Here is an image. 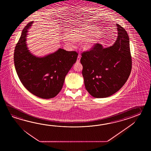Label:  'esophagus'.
Masks as SVG:
<instances>
[{
	"instance_id": "esophagus-1",
	"label": "esophagus",
	"mask_w": 151,
	"mask_h": 151,
	"mask_svg": "<svg viewBox=\"0 0 151 151\" xmlns=\"http://www.w3.org/2000/svg\"><path fill=\"white\" fill-rule=\"evenodd\" d=\"M80 58H81V55H78L77 60V63H79L80 62Z\"/></svg>"
}]
</instances>
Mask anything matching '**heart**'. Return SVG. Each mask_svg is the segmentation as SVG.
Here are the masks:
<instances>
[{"mask_svg": "<svg viewBox=\"0 0 151 151\" xmlns=\"http://www.w3.org/2000/svg\"><path fill=\"white\" fill-rule=\"evenodd\" d=\"M94 26L87 25L81 27L68 29L65 33L66 37H64V42L70 46H73L74 42H78L88 35H90L83 41V47L85 50H90L96 44L99 36V31L97 29L92 30Z\"/></svg>", "mask_w": 151, "mask_h": 151, "instance_id": "obj_1", "label": "heart"}]
</instances>
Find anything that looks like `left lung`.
<instances>
[{"instance_id":"left-lung-1","label":"left lung","mask_w":151,"mask_h":151,"mask_svg":"<svg viewBox=\"0 0 151 151\" xmlns=\"http://www.w3.org/2000/svg\"><path fill=\"white\" fill-rule=\"evenodd\" d=\"M115 42L104 48L96 44L83 52L80 59L82 74L88 92L96 98H106L118 91L128 79L132 69L129 39L125 29L116 24Z\"/></svg>"}]
</instances>
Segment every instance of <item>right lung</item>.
<instances>
[{
	"label": "right lung",
	"mask_w": 151,
	"mask_h": 151,
	"mask_svg": "<svg viewBox=\"0 0 151 151\" xmlns=\"http://www.w3.org/2000/svg\"><path fill=\"white\" fill-rule=\"evenodd\" d=\"M33 22L23 29L16 46L14 62L20 81L29 92L42 99H51L60 92L68 71L77 61L76 51L59 48L43 57L32 55L27 48L26 37Z\"/></svg>",
	"instance_id": "obj_1"
}]
</instances>
